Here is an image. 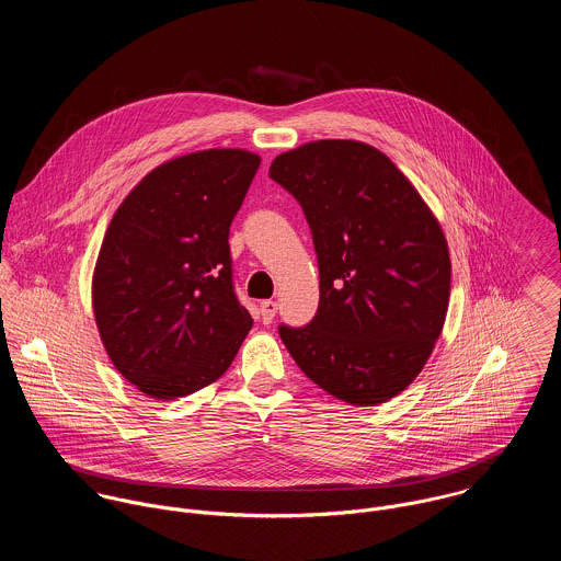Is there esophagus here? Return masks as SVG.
Instances as JSON below:
<instances>
[{
	"label": "esophagus",
	"instance_id": "obj_1",
	"mask_svg": "<svg viewBox=\"0 0 561 561\" xmlns=\"http://www.w3.org/2000/svg\"><path fill=\"white\" fill-rule=\"evenodd\" d=\"M276 309H278V305H276L274 300H263V302L259 305V313H261L263 323H270V321L274 320Z\"/></svg>",
	"mask_w": 561,
	"mask_h": 561
}]
</instances>
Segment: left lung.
<instances>
[{
  "mask_svg": "<svg viewBox=\"0 0 561 561\" xmlns=\"http://www.w3.org/2000/svg\"><path fill=\"white\" fill-rule=\"evenodd\" d=\"M270 176L302 207L320 265V307L280 325L298 367L354 405L400 396L443 332L451 291L445 233L382 151L318 140L278 156Z\"/></svg>",
  "mask_w": 561,
  "mask_h": 561,
  "instance_id": "1",
  "label": "left lung"
}]
</instances>
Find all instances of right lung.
<instances>
[{
	"label": "right lung",
	"instance_id": "right-lung-1",
	"mask_svg": "<svg viewBox=\"0 0 561 561\" xmlns=\"http://www.w3.org/2000/svg\"><path fill=\"white\" fill-rule=\"evenodd\" d=\"M261 158L209 149L153 168L121 203L92 274V311L118 374L153 400L216 382L252 318L233 291L229 229Z\"/></svg>",
	"mask_w": 561,
	"mask_h": 561
}]
</instances>
